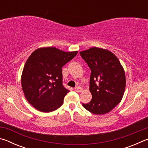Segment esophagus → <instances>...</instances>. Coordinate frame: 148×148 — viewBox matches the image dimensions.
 <instances>
[{"label": "esophagus", "instance_id": "obj_1", "mask_svg": "<svg viewBox=\"0 0 148 148\" xmlns=\"http://www.w3.org/2000/svg\"><path fill=\"white\" fill-rule=\"evenodd\" d=\"M75 90H76V92H81L82 91V88L81 87L77 86V87H76V88H75Z\"/></svg>", "mask_w": 148, "mask_h": 148}]
</instances>
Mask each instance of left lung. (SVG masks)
<instances>
[{"label": "left lung", "instance_id": "obj_1", "mask_svg": "<svg viewBox=\"0 0 148 148\" xmlns=\"http://www.w3.org/2000/svg\"><path fill=\"white\" fill-rule=\"evenodd\" d=\"M91 69L89 90L92 99L82 103L92 114L102 115L111 111L123 96L126 80L119 59L108 50L92 47L79 53Z\"/></svg>", "mask_w": 148, "mask_h": 148}]
</instances>
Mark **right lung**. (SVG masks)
<instances>
[{
    "mask_svg": "<svg viewBox=\"0 0 148 148\" xmlns=\"http://www.w3.org/2000/svg\"><path fill=\"white\" fill-rule=\"evenodd\" d=\"M77 53L49 47L35 50L29 56L22 72L21 86L25 97L35 108L50 112L62 104L69 90L62 84V67Z\"/></svg>",
    "mask_w": 148,
    "mask_h": 148,
    "instance_id": "1",
    "label": "right lung"
}]
</instances>
